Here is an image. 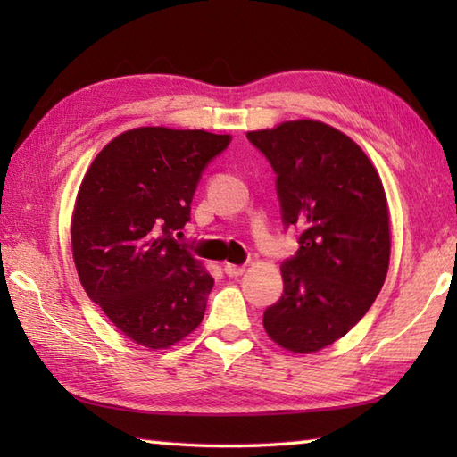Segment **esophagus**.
Returning <instances> with one entry per match:
<instances>
[{
    "mask_svg": "<svg viewBox=\"0 0 457 457\" xmlns=\"http://www.w3.org/2000/svg\"><path fill=\"white\" fill-rule=\"evenodd\" d=\"M223 270H226V275H228V277H239V275H244V270H245V267H244V265H234V263H226V265H223Z\"/></svg>",
    "mask_w": 457,
    "mask_h": 457,
    "instance_id": "1",
    "label": "esophagus"
}]
</instances>
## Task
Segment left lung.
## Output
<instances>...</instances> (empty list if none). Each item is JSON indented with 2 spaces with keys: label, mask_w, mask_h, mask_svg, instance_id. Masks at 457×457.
Instances as JSON below:
<instances>
[{
  "label": "left lung",
  "mask_w": 457,
  "mask_h": 457,
  "mask_svg": "<svg viewBox=\"0 0 457 457\" xmlns=\"http://www.w3.org/2000/svg\"><path fill=\"white\" fill-rule=\"evenodd\" d=\"M273 167L280 218L298 251L283 261V296L263 314L270 339L296 353L345 336L381 290L389 269V208L367 154L329 125L287 121L247 133Z\"/></svg>",
  "instance_id": "1"
}]
</instances>
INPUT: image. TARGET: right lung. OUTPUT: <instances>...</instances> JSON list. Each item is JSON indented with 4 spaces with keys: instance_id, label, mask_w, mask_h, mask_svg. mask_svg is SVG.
Returning <instances> with one entry per match:
<instances>
[{
    "instance_id": "add662e5",
    "label": "right lung",
    "mask_w": 457,
    "mask_h": 457,
    "mask_svg": "<svg viewBox=\"0 0 457 457\" xmlns=\"http://www.w3.org/2000/svg\"><path fill=\"white\" fill-rule=\"evenodd\" d=\"M229 135L139 128L105 145L80 184L72 253L80 283L121 332L162 349L196 329L213 278L174 234Z\"/></svg>"
}]
</instances>
